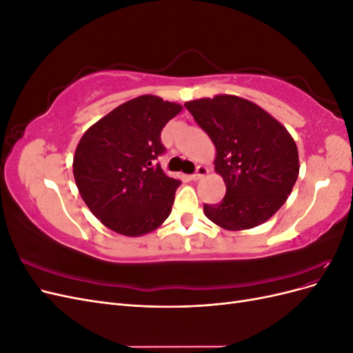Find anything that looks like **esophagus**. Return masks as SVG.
Returning <instances> with one entry per match:
<instances>
[{
	"instance_id": "34e87169",
	"label": "esophagus",
	"mask_w": 353,
	"mask_h": 353,
	"mask_svg": "<svg viewBox=\"0 0 353 353\" xmlns=\"http://www.w3.org/2000/svg\"><path fill=\"white\" fill-rule=\"evenodd\" d=\"M208 174V168L206 166H201V165H199L197 168H196V172L191 175L190 178L193 179V181H197V179H200L201 176H205Z\"/></svg>"
}]
</instances>
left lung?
<instances>
[{"mask_svg": "<svg viewBox=\"0 0 353 353\" xmlns=\"http://www.w3.org/2000/svg\"><path fill=\"white\" fill-rule=\"evenodd\" d=\"M216 147L215 170L227 185L205 215L216 225L249 230L268 221L292 193L299 175L296 143L259 105L236 95L184 104Z\"/></svg>", "mask_w": 353, "mask_h": 353, "instance_id": "obj_1", "label": "left lung"}]
</instances>
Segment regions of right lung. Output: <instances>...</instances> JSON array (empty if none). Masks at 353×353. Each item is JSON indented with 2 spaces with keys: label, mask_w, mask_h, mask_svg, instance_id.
I'll return each mask as SVG.
<instances>
[{
  "label": "right lung",
  "mask_w": 353,
  "mask_h": 353,
  "mask_svg": "<svg viewBox=\"0 0 353 353\" xmlns=\"http://www.w3.org/2000/svg\"><path fill=\"white\" fill-rule=\"evenodd\" d=\"M181 110L176 103L141 95L82 135L73 157L74 183L108 228L137 237L170 215L181 181L169 178L156 160L166 152L160 132Z\"/></svg>",
  "instance_id": "add662e5"
}]
</instances>
